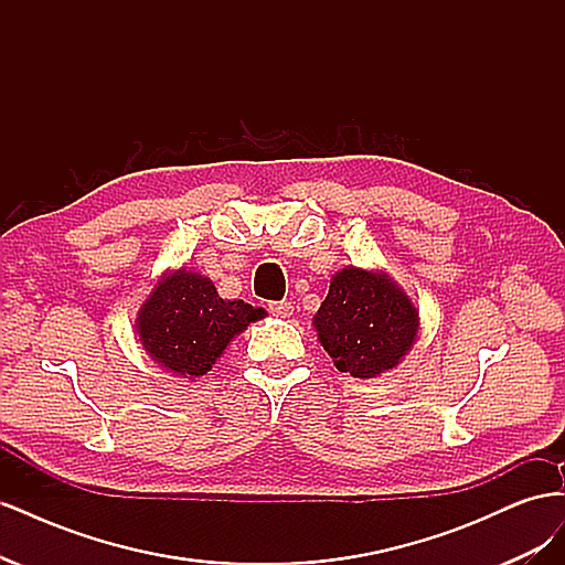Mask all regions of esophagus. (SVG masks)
I'll use <instances>...</instances> for the list:
<instances>
[{"label": "esophagus", "instance_id": "obj_1", "mask_svg": "<svg viewBox=\"0 0 565 565\" xmlns=\"http://www.w3.org/2000/svg\"><path fill=\"white\" fill-rule=\"evenodd\" d=\"M268 311L276 318H289V316H292V303H289V301H270Z\"/></svg>", "mask_w": 565, "mask_h": 565}]
</instances>
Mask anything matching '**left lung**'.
<instances>
[{
	"instance_id": "left-lung-1",
	"label": "left lung",
	"mask_w": 565,
	"mask_h": 565,
	"mask_svg": "<svg viewBox=\"0 0 565 565\" xmlns=\"http://www.w3.org/2000/svg\"><path fill=\"white\" fill-rule=\"evenodd\" d=\"M313 324L339 372L370 380L401 363L415 344L419 318L413 301L384 273L349 266L332 278Z\"/></svg>"
}]
</instances>
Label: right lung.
I'll return each instance as SVG.
<instances>
[{
  "label": "right lung",
  "mask_w": 565,
  "mask_h": 565,
  "mask_svg": "<svg viewBox=\"0 0 565 565\" xmlns=\"http://www.w3.org/2000/svg\"><path fill=\"white\" fill-rule=\"evenodd\" d=\"M259 318L264 309L243 299L224 301L210 278L181 268L152 289L136 328L152 361L193 380L207 374L228 341Z\"/></svg>",
  "instance_id": "1"
}]
</instances>
